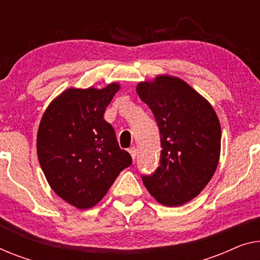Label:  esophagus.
Wrapping results in <instances>:
<instances>
[{"instance_id": "34e87169", "label": "esophagus", "mask_w": 260, "mask_h": 260, "mask_svg": "<svg viewBox=\"0 0 260 260\" xmlns=\"http://www.w3.org/2000/svg\"><path fill=\"white\" fill-rule=\"evenodd\" d=\"M128 153L131 154L132 158L135 160V156H137V148H135V147H131V148L128 149Z\"/></svg>"}]
</instances>
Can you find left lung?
I'll list each match as a JSON object with an SVG mask.
<instances>
[{"label":"left lung","mask_w":260,"mask_h":260,"mask_svg":"<svg viewBox=\"0 0 260 260\" xmlns=\"http://www.w3.org/2000/svg\"><path fill=\"white\" fill-rule=\"evenodd\" d=\"M160 132L158 167L142 182L157 202L179 207L203 190L220 153L218 118L203 96L182 79L158 76L137 87Z\"/></svg>","instance_id":"1"}]
</instances>
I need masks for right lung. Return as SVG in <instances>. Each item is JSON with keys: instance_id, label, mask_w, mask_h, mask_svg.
<instances>
[{"instance_id": "right-lung-1", "label": "right lung", "mask_w": 260, "mask_h": 260, "mask_svg": "<svg viewBox=\"0 0 260 260\" xmlns=\"http://www.w3.org/2000/svg\"><path fill=\"white\" fill-rule=\"evenodd\" d=\"M69 88L46 108L37 133V155L50 187L78 209H88L106 195L132 157L120 149L104 113L119 90Z\"/></svg>"}]
</instances>
